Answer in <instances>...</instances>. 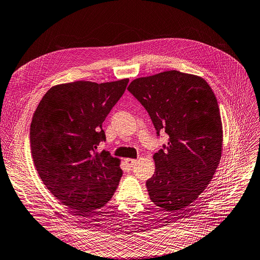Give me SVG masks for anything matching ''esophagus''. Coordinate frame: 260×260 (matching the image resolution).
Segmentation results:
<instances>
[{"instance_id":"1","label":"esophagus","mask_w":260,"mask_h":260,"mask_svg":"<svg viewBox=\"0 0 260 260\" xmlns=\"http://www.w3.org/2000/svg\"><path fill=\"white\" fill-rule=\"evenodd\" d=\"M124 160H125V164L127 165L128 167H131V168L134 166V165H135L136 161H137V159H134V158H125Z\"/></svg>"}]
</instances>
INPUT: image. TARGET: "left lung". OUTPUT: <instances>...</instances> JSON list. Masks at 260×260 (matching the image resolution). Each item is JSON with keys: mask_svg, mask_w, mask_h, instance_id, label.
<instances>
[{"mask_svg": "<svg viewBox=\"0 0 260 260\" xmlns=\"http://www.w3.org/2000/svg\"><path fill=\"white\" fill-rule=\"evenodd\" d=\"M127 90L148 112L156 135L164 131L169 136L168 144L153 155L149 197L156 206L182 215L221 159L223 131L215 93L202 78L177 70L136 79Z\"/></svg>", "mask_w": 260, "mask_h": 260, "instance_id": "obj_1", "label": "left lung"}]
</instances>
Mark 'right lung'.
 Segmentation results:
<instances>
[{
  "instance_id": "1",
  "label": "right lung",
  "mask_w": 260,
  "mask_h": 260,
  "mask_svg": "<svg viewBox=\"0 0 260 260\" xmlns=\"http://www.w3.org/2000/svg\"><path fill=\"white\" fill-rule=\"evenodd\" d=\"M127 84L128 79L57 85L33 115L30 144L36 170L46 188L79 216L107 204L122 176L119 158L96 149L106 141L103 122Z\"/></svg>"
}]
</instances>
